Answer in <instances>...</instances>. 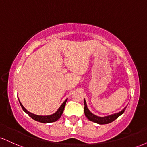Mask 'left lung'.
<instances>
[{
	"instance_id": "1",
	"label": "left lung",
	"mask_w": 147,
	"mask_h": 147,
	"mask_svg": "<svg viewBox=\"0 0 147 147\" xmlns=\"http://www.w3.org/2000/svg\"><path fill=\"white\" fill-rule=\"evenodd\" d=\"M126 106L124 109H122V111H119V113H114L108 116H104V117H100V116L96 115L90 112L88 108L85 99H84V113H85L86 117L91 122H95L99 124H106L113 122L118 117H119L121 115L124 113V111L126 110Z\"/></svg>"
}]
</instances>
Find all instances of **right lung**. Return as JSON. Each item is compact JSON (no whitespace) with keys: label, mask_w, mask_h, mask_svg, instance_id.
<instances>
[{"label":"right lung","mask_w":147,"mask_h":147,"mask_svg":"<svg viewBox=\"0 0 147 147\" xmlns=\"http://www.w3.org/2000/svg\"><path fill=\"white\" fill-rule=\"evenodd\" d=\"M67 99H66L65 101H64L63 104L60 106V107L59 108L58 110H57L55 113L52 115H38L34 114L30 112V111L27 110L24 106H23V104H21V102H20L19 99H18V100H19V103L20 104H21L23 111L26 113L28 114L30 117H32L33 119H34L35 121H37V122H39L41 123H50V122H56L57 120H58V119L61 117V115L63 112L64 108H65V103L67 102Z\"/></svg>","instance_id":"add662e5"}]
</instances>
